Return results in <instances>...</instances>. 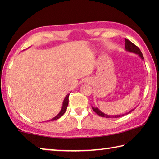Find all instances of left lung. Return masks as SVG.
<instances>
[{"label":"left lung","mask_w":159,"mask_h":159,"mask_svg":"<svg viewBox=\"0 0 159 159\" xmlns=\"http://www.w3.org/2000/svg\"><path fill=\"white\" fill-rule=\"evenodd\" d=\"M125 50L126 51H128V52L137 54V55H138L139 57H140L142 60H143L144 57H143V55H142V53L141 52V50H139V48L138 46H136L135 45L133 44V43L129 41V40H128V39H125ZM92 108L93 109V111H95L97 114L100 116H102V117H105V118H119V117H121V116H124L125 114H129V113L132 112L134 109H135V108H134L132 110H130V111H129L128 112L125 113V114H120V115H108V114H104V113H103V112H102L100 110H99L98 108H97V107H92Z\"/></svg>","instance_id":"1"}]
</instances>
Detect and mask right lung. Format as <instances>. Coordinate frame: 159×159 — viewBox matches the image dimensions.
I'll list each match as a JSON object with an SVG mask.
<instances>
[{
  "label": "right lung",
  "instance_id": "obj_1",
  "mask_svg": "<svg viewBox=\"0 0 159 159\" xmlns=\"http://www.w3.org/2000/svg\"><path fill=\"white\" fill-rule=\"evenodd\" d=\"M70 94V93H69ZM69 94L68 95H66L65 98H64V101H63V103H62V107H61V111H60V113L55 116L54 118H52V119H50L49 120H48V121H52V120H55L58 119V118H60L61 116H62L63 114L65 113L66 110L67 109V106H68V104H69Z\"/></svg>",
  "mask_w": 159,
  "mask_h": 159
}]
</instances>
